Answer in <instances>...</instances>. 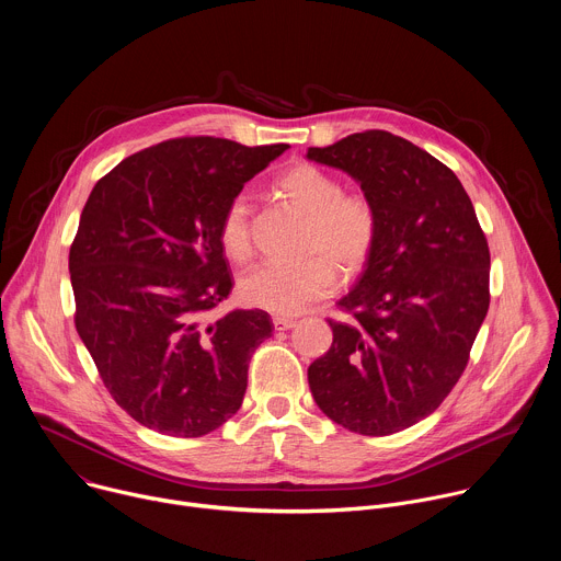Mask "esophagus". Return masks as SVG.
<instances>
[{
    "label": "esophagus",
    "instance_id": "obj_1",
    "mask_svg": "<svg viewBox=\"0 0 561 561\" xmlns=\"http://www.w3.org/2000/svg\"><path fill=\"white\" fill-rule=\"evenodd\" d=\"M295 324H297V322H295L293 317H284V314H275V317H273L275 331H290Z\"/></svg>",
    "mask_w": 561,
    "mask_h": 561
}]
</instances>
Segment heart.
I'll return each instance as SVG.
<instances>
[{
    "label": "heart",
    "mask_w": 561,
    "mask_h": 561,
    "mask_svg": "<svg viewBox=\"0 0 561 561\" xmlns=\"http://www.w3.org/2000/svg\"><path fill=\"white\" fill-rule=\"evenodd\" d=\"M275 191L306 217L301 253L310 257L297 264H255L239 277L237 290L249 306L293 314L335 290L333 265L340 273L353 275L368 262L377 242L379 219L366 195L344 193L335 175L312 164L284 171L275 180ZM249 215V199L234 195L219 217V247L232 262H244L251 255Z\"/></svg>",
    "instance_id": "heart-1"
}]
</instances>
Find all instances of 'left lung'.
<instances>
[{
	"label": "left lung",
	"instance_id": "1",
	"mask_svg": "<svg viewBox=\"0 0 561 561\" xmlns=\"http://www.w3.org/2000/svg\"><path fill=\"white\" fill-rule=\"evenodd\" d=\"M308 159L348 173L379 219L355 288L329 319L333 344L308 366L317 407L359 435L428 417L461 377L484 324L491 253L470 197L439 159L386 130L348 135Z\"/></svg>",
	"mask_w": 561,
	"mask_h": 561
}]
</instances>
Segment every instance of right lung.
I'll return each instance as SVG.
<instances>
[{"mask_svg": "<svg viewBox=\"0 0 561 561\" xmlns=\"http://www.w3.org/2000/svg\"><path fill=\"white\" fill-rule=\"evenodd\" d=\"M286 148L178 137L126 157L89 195L68 255L75 327L141 426L202 437L242 407L273 322L257 308L206 322L232 288L217 226Z\"/></svg>", "mask_w": 561, "mask_h": 561, "instance_id": "obj_1", "label": "right lung"}]
</instances>
